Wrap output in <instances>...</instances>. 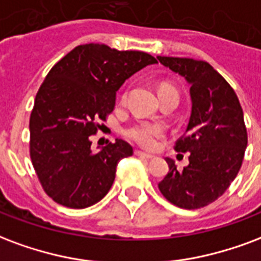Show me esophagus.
Listing matches in <instances>:
<instances>
[{
  "label": "esophagus",
  "instance_id": "esophagus-1",
  "mask_svg": "<svg viewBox=\"0 0 261 261\" xmlns=\"http://www.w3.org/2000/svg\"><path fill=\"white\" fill-rule=\"evenodd\" d=\"M136 153V156H140V158H142V159H146V160H150L153 156L149 155V153H145V152H142V150H136L134 152Z\"/></svg>",
  "mask_w": 261,
  "mask_h": 261
}]
</instances>
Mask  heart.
Wrapping results in <instances>:
<instances>
[{
    "label": "heart",
    "instance_id": "b5f03b06",
    "mask_svg": "<svg viewBox=\"0 0 261 261\" xmlns=\"http://www.w3.org/2000/svg\"><path fill=\"white\" fill-rule=\"evenodd\" d=\"M169 88V86H162L160 90ZM165 128L163 125L158 123H149V121H137L130 127H127L124 136L137 145L144 146L146 149H150L156 145V141L159 137L163 136Z\"/></svg>",
    "mask_w": 261,
    "mask_h": 261
}]
</instances>
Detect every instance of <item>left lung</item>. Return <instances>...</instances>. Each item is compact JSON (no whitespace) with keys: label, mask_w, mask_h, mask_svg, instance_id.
I'll return each mask as SVG.
<instances>
[{"label":"left lung","mask_w":261,"mask_h":261,"mask_svg":"<svg viewBox=\"0 0 261 261\" xmlns=\"http://www.w3.org/2000/svg\"><path fill=\"white\" fill-rule=\"evenodd\" d=\"M158 59L187 80L192 102L185 137L175 144L177 152L190 153V165L178 171L174 160L166 158L169 173L159 190L181 209H200L227 191L242 166L248 145L244 112L231 86L207 62Z\"/></svg>","instance_id":"8db88e82"}]
</instances>
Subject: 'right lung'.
<instances>
[{"instance_id":"add662e5","label":"right lung","mask_w":261,"mask_h":261,"mask_svg":"<svg viewBox=\"0 0 261 261\" xmlns=\"http://www.w3.org/2000/svg\"><path fill=\"white\" fill-rule=\"evenodd\" d=\"M153 63L146 52L84 44L49 70L30 116V158L42 188L57 203L84 209L109 192L116 166L133 155V146L116 140L94 152L90 136L113 111L123 83Z\"/></svg>"}]
</instances>
